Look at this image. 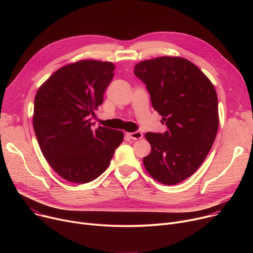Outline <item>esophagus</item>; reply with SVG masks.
I'll use <instances>...</instances> for the list:
<instances>
[{"label":"esophagus","instance_id":"1","mask_svg":"<svg viewBox=\"0 0 253 253\" xmlns=\"http://www.w3.org/2000/svg\"><path fill=\"white\" fill-rule=\"evenodd\" d=\"M126 135L128 137H130L131 139H133V140H138V139H141L143 137V134L140 131H136V132H132V133H126Z\"/></svg>","mask_w":253,"mask_h":253}]
</instances>
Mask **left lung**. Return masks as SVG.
<instances>
[{
    "instance_id": "1",
    "label": "left lung",
    "mask_w": 253,
    "mask_h": 253,
    "mask_svg": "<svg viewBox=\"0 0 253 253\" xmlns=\"http://www.w3.org/2000/svg\"><path fill=\"white\" fill-rule=\"evenodd\" d=\"M134 74L167 126L164 133L145 134L151 152L144 166L158 182L177 184L199 168L212 147L219 125L217 94L203 72L181 57L142 61Z\"/></svg>"
}]
</instances>
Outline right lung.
Instances as JSON below:
<instances>
[{
  "label": "right lung",
  "mask_w": 253,
  "mask_h": 253,
  "mask_svg": "<svg viewBox=\"0 0 253 253\" xmlns=\"http://www.w3.org/2000/svg\"><path fill=\"white\" fill-rule=\"evenodd\" d=\"M111 62L80 60L58 69L38 89L33 126L50 166L65 180L88 183L110 164L124 133L99 126L91 115L114 76Z\"/></svg>",
  "instance_id": "right-lung-1"
}]
</instances>
